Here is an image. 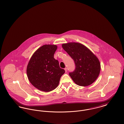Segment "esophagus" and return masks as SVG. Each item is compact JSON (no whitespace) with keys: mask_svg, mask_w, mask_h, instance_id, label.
Wrapping results in <instances>:
<instances>
[{"mask_svg":"<svg viewBox=\"0 0 124 124\" xmlns=\"http://www.w3.org/2000/svg\"><path fill=\"white\" fill-rule=\"evenodd\" d=\"M65 72H67V68H65Z\"/></svg>","mask_w":124,"mask_h":124,"instance_id":"esophagus-1","label":"esophagus"}]
</instances>
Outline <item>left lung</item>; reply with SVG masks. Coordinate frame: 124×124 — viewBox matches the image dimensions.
Listing matches in <instances>:
<instances>
[{
    "label": "left lung",
    "instance_id": "1",
    "mask_svg": "<svg viewBox=\"0 0 124 124\" xmlns=\"http://www.w3.org/2000/svg\"><path fill=\"white\" fill-rule=\"evenodd\" d=\"M62 46L75 62V70L69 73L75 83L86 86L94 82L101 69L100 62L94 54L79 43L69 42L63 44Z\"/></svg>",
    "mask_w": 124,
    "mask_h": 124
}]
</instances>
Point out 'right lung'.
I'll return each instance as SVG.
<instances>
[{
    "instance_id": "1",
    "label": "right lung",
    "mask_w": 124,
    "mask_h": 124,
    "mask_svg": "<svg viewBox=\"0 0 124 124\" xmlns=\"http://www.w3.org/2000/svg\"><path fill=\"white\" fill-rule=\"evenodd\" d=\"M57 46L45 45L33 54L27 66L26 73L30 83L40 91L49 92L56 88L65 71L60 68L54 58Z\"/></svg>"
}]
</instances>
